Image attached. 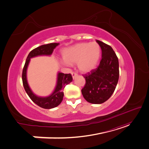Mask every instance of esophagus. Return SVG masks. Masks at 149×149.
Returning a JSON list of instances; mask_svg holds the SVG:
<instances>
[{
	"label": "esophagus",
	"mask_w": 149,
	"mask_h": 149,
	"mask_svg": "<svg viewBox=\"0 0 149 149\" xmlns=\"http://www.w3.org/2000/svg\"><path fill=\"white\" fill-rule=\"evenodd\" d=\"M71 74H72V77H73V79H74V78L76 77V76H78V74H76V73H74V72H72V73H71Z\"/></svg>",
	"instance_id": "34e87169"
}]
</instances>
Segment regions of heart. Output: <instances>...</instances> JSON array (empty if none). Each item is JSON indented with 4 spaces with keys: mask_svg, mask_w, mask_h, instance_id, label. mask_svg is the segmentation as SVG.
<instances>
[{
    "mask_svg": "<svg viewBox=\"0 0 149 149\" xmlns=\"http://www.w3.org/2000/svg\"><path fill=\"white\" fill-rule=\"evenodd\" d=\"M101 55V48L97 42H81L67 48L62 52L63 64H77L78 70L84 73H89L97 67Z\"/></svg>",
    "mask_w": 149,
    "mask_h": 149,
    "instance_id": "obj_1",
    "label": "heart"
}]
</instances>
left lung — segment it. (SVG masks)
Masks as SVG:
<instances>
[{"instance_id":"obj_1","label":"left lung","mask_w":149,"mask_h":149,"mask_svg":"<svg viewBox=\"0 0 149 149\" xmlns=\"http://www.w3.org/2000/svg\"><path fill=\"white\" fill-rule=\"evenodd\" d=\"M102 50V59L97 68L83 75L86 84L81 89L84 98L92 104L106 101L118 84L119 76V61L112 47L96 40Z\"/></svg>"}]
</instances>
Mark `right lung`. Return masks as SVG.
<instances>
[{"mask_svg":"<svg viewBox=\"0 0 149 149\" xmlns=\"http://www.w3.org/2000/svg\"><path fill=\"white\" fill-rule=\"evenodd\" d=\"M59 43H52L47 45H43L31 50L26 58L25 63L22 71V82L26 93L33 102L38 106L44 109H52L58 106L61 102L63 98V89L65 86L70 83L73 81V78L71 74H64L58 73L57 76L56 85L54 91L50 95L47 97L38 96L32 92L30 88L27 79H26V70L30 63V58L42 55H51L54 49Z\"/></svg>","mask_w":149,"mask_h":149,"instance_id":"1","label":"right lung"}]
</instances>
